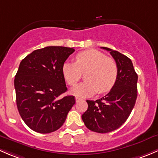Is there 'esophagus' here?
Here are the masks:
<instances>
[{"label": "esophagus", "instance_id": "esophagus-1", "mask_svg": "<svg viewBox=\"0 0 158 158\" xmlns=\"http://www.w3.org/2000/svg\"><path fill=\"white\" fill-rule=\"evenodd\" d=\"M75 100H76V102H79V101H81V100H82V99L81 98H79V97H76L75 98Z\"/></svg>", "mask_w": 158, "mask_h": 158}]
</instances>
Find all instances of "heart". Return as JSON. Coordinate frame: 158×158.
<instances>
[{
	"label": "heart",
	"instance_id": "heart-1",
	"mask_svg": "<svg viewBox=\"0 0 158 158\" xmlns=\"http://www.w3.org/2000/svg\"><path fill=\"white\" fill-rule=\"evenodd\" d=\"M76 61H66L62 65V74L69 85L74 86L85 72L86 81L73 87L71 92L78 97H88L98 91H110L118 77V66L111 58L96 49L81 52L76 55Z\"/></svg>",
	"mask_w": 158,
	"mask_h": 158
}]
</instances>
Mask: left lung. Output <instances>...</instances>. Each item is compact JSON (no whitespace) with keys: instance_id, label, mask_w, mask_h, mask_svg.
<instances>
[{"instance_id":"obj_1","label":"left lung","mask_w":158,"mask_h":158,"mask_svg":"<svg viewBox=\"0 0 158 158\" xmlns=\"http://www.w3.org/2000/svg\"><path fill=\"white\" fill-rule=\"evenodd\" d=\"M110 52L118 66V77L110 92L101 99L87 100V110L82 115L86 127L98 133L117 129L127 120L138 95V75L131 59L118 52L101 47Z\"/></svg>"}]
</instances>
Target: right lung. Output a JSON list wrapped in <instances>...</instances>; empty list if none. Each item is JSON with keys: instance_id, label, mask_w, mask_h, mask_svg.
I'll list each match as a JSON object with an SVG mask.
<instances>
[{"instance_id": "right-lung-1", "label": "right lung", "mask_w": 158, "mask_h": 158, "mask_svg": "<svg viewBox=\"0 0 158 158\" xmlns=\"http://www.w3.org/2000/svg\"><path fill=\"white\" fill-rule=\"evenodd\" d=\"M75 50L48 46L35 50L22 60L14 79L16 100L21 118L39 133L52 132L62 126L75 103L67 91L62 65Z\"/></svg>"}]
</instances>
